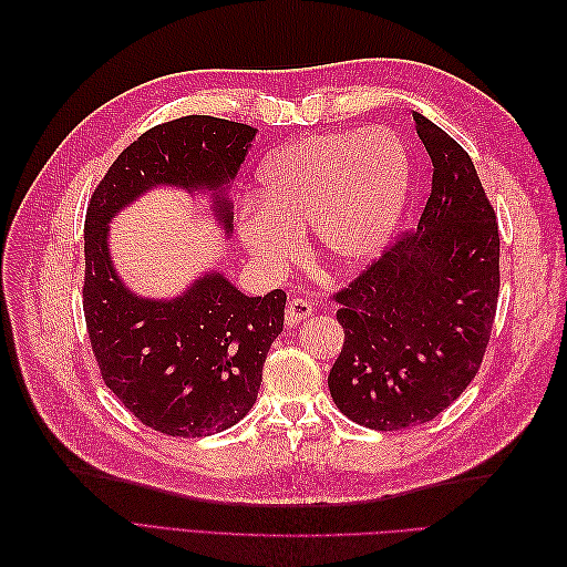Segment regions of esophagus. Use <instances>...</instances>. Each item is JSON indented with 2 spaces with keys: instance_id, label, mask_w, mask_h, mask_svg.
I'll return each instance as SVG.
<instances>
[{
  "instance_id": "obj_1",
  "label": "esophagus",
  "mask_w": 567,
  "mask_h": 567,
  "mask_svg": "<svg viewBox=\"0 0 567 567\" xmlns=\"http://www.w3.org/2000/svg\"><path fill=\"white\" fill-rule=\"evenodd\" d=\"M312 312H315V310H312L310 302L302 300V298H293V300L288 302V307H286V323L290 326V329H293V326H298L300 321H305Z\"/></svg>"
}]
</instances>
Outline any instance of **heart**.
I'll list each match as a JSON object with an SVG mask.
<instances>
[{
	"label": "heart",
	"mask_w": 567,
	"mask_h": 567,
	"mask_svg": "<svg viewBox=\"0 0 567 567\" xmlns=\"http://www.w3.org/2000/svg\"><path fill=\"white\" fill-rule=\"evenodd\" d=\"M409 186V151L390 127L305 136L260 163L257 203L244 205L236 231L257 265L281 271L300 255V231L310 225L321 260L354 271L392 241Z\"/></svg>",
	"instance_id": "b5f03b06"
}]
</instances>
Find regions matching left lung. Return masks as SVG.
Wrapping results in <instances>:
<instances>
[{
	"label": "left lung",
	"instance_id": "8db88e82",
	"mask_svg": "<svg viewBox=\"0 0 567 567\" xmlns=\"http://www.w3.org/2000/svg\"><path fill=\"white\" fill-rule=\"evenodd\" d=\"M414 123L433 163L419 227L336 296L346 342L329 390L371 431L433 421L468 388L499 298V227L475 165L431 120Z\"/></svg>",
	"mask_w": 567,
	"mask_h": 567
}]
</instances>
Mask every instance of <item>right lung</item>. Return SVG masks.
<instances>
[{
    "label": "right lung",
    "mask_w": 567,
    "mask_h": 567,
    "mask_svg": "<svg viewBox=\"0 0 567 567\" xmlns=\"http://www.w3.org/2000/svg\"><path fill=\"white\" fill-rule=\"evenodd\" d=\"M257 130L186 115L144 132L111 165L84 219V319L106 385L153 431L203 437L236 425L257 400L271 342L284 331L286 293H241L219 269L175 298L134 293L111 257V219L158 186L208 196L231 238L227 192Z\"/></svg>",
    "instance_id": "right-lung-1"
}]
</instances>
